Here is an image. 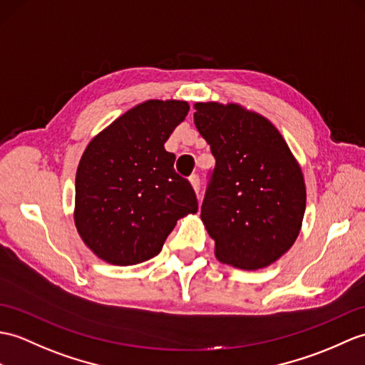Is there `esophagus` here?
<instances>
[{
	"mask_svg": "<svg viewBox=\"0 0 365 365\" xmlns=\"http://www.w3.org/2000/svg\"><path fill=\"white\" fill-rule=\"evenodd\" d=\"M190 183H191V186H192V190L196 191V192H199V185H200V182H199V175H191V179H190Z\"/></svg>",
	"mask_w": 365,
	"mask_h": 365,
	"instance_id": "obj_1",
	"label": "esophagus"
}]
</instances>
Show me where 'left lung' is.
I'll use <instances>...</instances> for the list:
<instances>
[{
  "label": "left lung",
  "instance_id": "obj_1",
  "mask_svg": "<svg viewBox=\"0 0 365 365\" xmlns=\"http://www.w3.org/2000/svg\"><path fill=\"white\" fill-rule=\"evenodd\" d=\"M194 124L216 158L200 219L224 264L267 267L302 230L307 186L283 135L267 118L216 101L194 104Z\"/></svg>",
  "mask_w": 365,
  "mask_h": 365
}]
</instances>
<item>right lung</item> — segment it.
<instances>
[{
    "instance_id": "1",
    "label": "right lung",
    "mask_w": 365,
    "mask_h": 365,
    "mask_svg": "<svg viewBox=\"0 0 365 365\" xmlns=\"http://www.w3.org/2000/svg\"><path fill=\"white\" fill-rule=\"evenodd\" d=\"M186 101L149 99L91 138L76 173L74 224L83 244L115 266L155 257L179 219L197 213L188 180L165 149Z\"/></svg>"
}]
</instances>
